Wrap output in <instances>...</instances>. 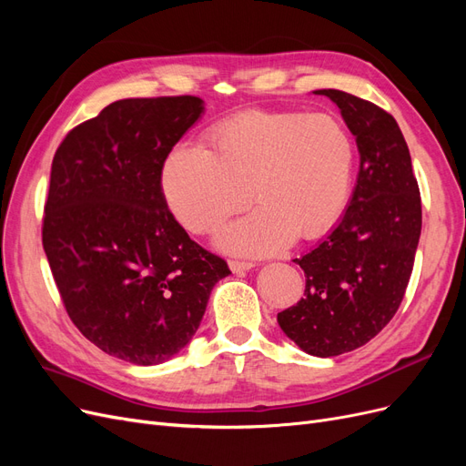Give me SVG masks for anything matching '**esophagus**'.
<instances>
[{"label": "esophagus", "instance_id": "1", "mask_svg": "<svg viewBox=\"0 0 466 466\" xmlns=\"http://www.w3.org/2000/svg\"><path fill=\"white\" fill-rule=\"evenodd\" d=\"M252 266H255V264L248 262V260H237V258L229 260V268L233 272H245V270H250Z\"/></svg>", "mask_w": 466, "mask_h": 466}]
</instances>
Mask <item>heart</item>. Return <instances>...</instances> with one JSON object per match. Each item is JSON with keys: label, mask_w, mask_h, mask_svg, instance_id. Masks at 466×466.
I'll return each mask as SVG.
<instances>
[{"label": "heart", "mask_w": 466, "mask_h": 466, "mask_svg": "<svg viewBox=\"0 0 466 466\" xmlns=\"http://www.w3.org/2000/svg\"><path fill=\"white\" fill-rule=\"evenodd\" d=\"M354 163V139L330 115L245 110L209 128L204 149L168 151L161 187L168 209L194 235L216 231L250 192L258 209L229 225L219 245L266 255L291 237L317 238L340 219Z\"/></svg>", "instance_id": "heart-1"}]
</instances>
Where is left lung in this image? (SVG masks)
<instances>
[{
  "instance_id": "1",
  "label": "left lung",
  "mask_w": 466,
  "mask_h": 466,
  "mask_svg": "<svg viewBox=\"0 0 466 466\" xmlns=\"http://www.w3.org/2000/svg\"><path fill=\"white\" fill-rule=\"evenodd\" d=\"M340 108L360 149V175L340 223L295 258L303 298L278 324L319 358L368 344L399 311L421 231V198L404 136L387 110L356 95L320 89Z\"/></svg>"
}]
</instances>
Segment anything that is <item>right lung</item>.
I'll return each mask as SVG.
<instances>
[{
	"label": "right lung",
	"instance_id": "obj_1",
	"mask_svg": "<svg viewBox=\"0 0 466 466\" xmlns=\"http://www.w3.org/2000/svg\"><path fill=\"white\" fill-rule=\"evenodd\" d=\"M204 110L192 95L122 98L56 149L42 247L77 330L106 354L155 365L185 348L228 262L167 208L168 151Z\"/></svg>",
	"mask_w": 466,
	"mask_h": 466
}]
</instances>
